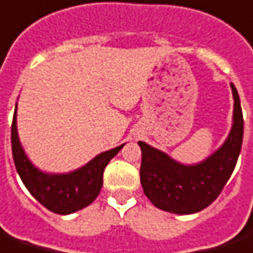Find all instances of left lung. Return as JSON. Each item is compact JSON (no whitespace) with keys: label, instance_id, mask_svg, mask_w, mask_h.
<instances>
[{"label":"left lung","instance_id":"8db88e82","mask_svg":"<svg viewBox=\"0 0 253 253\" xmlns=\"http://www.w3.org/2000/svg\"><path fill=\"white\" fill-rule=\"evenodd\" d=\"M234 98L233 126L223 145L197 164H182L139 141L142 152L141 185L152 204L167 212H199L218 197L233 174L241 152L244 119L237 89L230 84Z\"/></svg>","mask_w":253,"mask_h":253}]
</instances>
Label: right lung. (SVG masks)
Listing matches in <instances>:
<instances>
[{"mask_svg": "<svg viewBox=\"0 0 253 253\" xmlns=\"http://www.w3.org/2000/svg\"><path fill=\"white\" fill-rule=\"evenodd\" d=\"M10 141L13 162L24 186L42 206L60 215L77 212L96 200L102 188L104 169L125 145L102 152L75 171L67 174H47L37 169L23 149L16 126V109L10 127Z\"/></svg>", "mask_w": 253, "mask_h": 253, "instance_id": "right-lung-1", "label": "right lung"}]
</instances>
